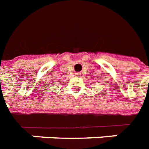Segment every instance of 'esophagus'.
I'll use <instances>...</instances> for the list:
<instances>
[{"instance_id": "obj_1", "label": "esophagus", "mask_w": 149, "mask_h": 149, "mask_svg": "<svg viewBox=\"0 0 149 149\" xmlns=\"http://www.w3.org/2000/svg\"><path fill=\"white\" fill-rule=\"evenodd\" d=\"M76 74H79V73H76Z\"/></svg>"}]
</instances>
